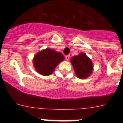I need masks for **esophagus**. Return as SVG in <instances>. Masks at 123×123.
Segmentation results:
<instances>
[{
	"mask_svg": "<svg viewBox=\"0 0 123 123\" xmlns=\"http://www.w3.org/2000/svg\"><path fill=\"white\" fill-rule=\"evenodd\" d=\"M69 57H70V56H69V55H67V56H65V58H66V60H68L69 59Z\"/></svg>",
	"mask_w": 123,
	"mask_h": 123,
	"instance_id": "obj_1",
	"label": "esophagus"
}]
</instances>
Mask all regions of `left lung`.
Here are the masks:
<instances>
[{
    "instance_id": "8db88e82",
    "label": "left lung",
    "mask_w": 123,
    "mask_h": 123,
    "mask_svg": "<svg viewBox=\"0 0 123 123\" xmlns=\"http://www.w3.org/2000/svg\"><path fill=\"white\" fill-rule=\"evenodd\" d=\"M71 63L74 69L75 73L80 79H85L89 76L93 71L92 61L84 53L73 56Z\"/></svg>"
}]
</instances>
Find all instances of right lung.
<instances>
[{"label": "right lung", "instance_id": "add662e5", "mask_svg": "<svg viewBox=\"0 0 123 123\" xmlns=\"http://www.w3.org/2000/svg\"><path fill=\"white\" fill-rule=\"evenodd\" d=\"M64 56L58 52L46 49L36 54L33 63L36 70L44 76L50 75L58 63L63 61Z\"/></svg>", "mask_w": 123, "mask_h": 123}]
</instances>
